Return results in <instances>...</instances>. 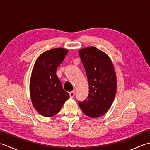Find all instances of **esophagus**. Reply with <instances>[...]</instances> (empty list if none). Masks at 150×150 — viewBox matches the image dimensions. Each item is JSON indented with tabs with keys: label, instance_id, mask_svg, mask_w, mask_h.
I'll list each match as a JSON object with an SVG mask.
<instances>
[{
	"label": "esophagus",
	"instance_id": "esophagus-1",
	"mask_svg": "<svg viewBox=\"0 0 150 150\" xmlns=\"http://www.w3.org/2000/svg\"><path fill=\"white\" fill-rule=\"evenodd\" d=\"M69 96H70V97H73L75 96V91H71L69 93Z\"/></svg>",
	"mask_w": 150,
	"mask_h": 150
}]
</instances>
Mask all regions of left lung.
I'll use <instances>...</instances> for the list:
<instances>
[{
  "mask_svg": "<svg viewBox=\"0 0 150 150\" xmlns=\"http://www.w3.org/2000/svg\"><path fill=\"white\" fill-rule=\"evenodd\" d=\"M86 73L89 94L79 105L83 113L97 118L110 110L117 91V79L114 66L107 54L95 47L79 50Z\"/></svg>",
  "mask_w": 150,
  "mask_h": 150,
  "instance_id": "obj_1",
  "label": "left lung"
}]
</instances>
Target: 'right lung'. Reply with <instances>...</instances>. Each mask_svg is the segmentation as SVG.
I'll use <instances>...</instances> for the list:
<instances>
[{
  "instance_id": "add662e5",
  "label": "right lung",
  "mask_w": 150,
  "mask_h": 150,
  "mask_svg": "<svg viewBox=\"0 0 150 150\" xmlns=\"http://www.w3.org/2000/svg\"><path fill=\"white\" fill-rule=\"evenodd\" d=\"M68 52L61 47L52 49L41 54L35 63L30 79V96L35 109L42 116L55 115L69 97L56 75Z\"/></svg>"
}]
</instances>
